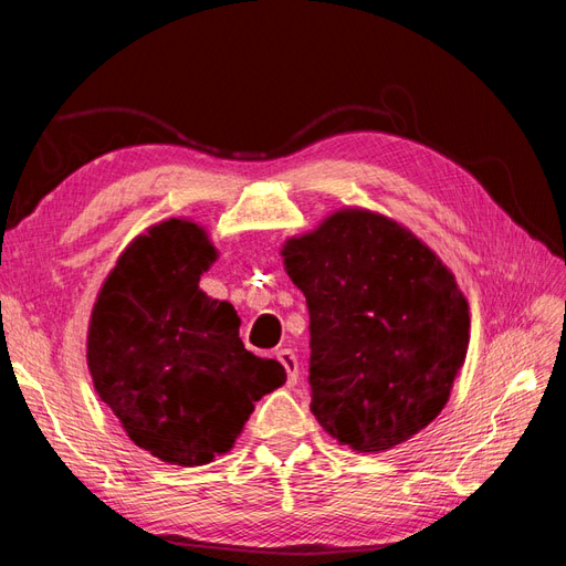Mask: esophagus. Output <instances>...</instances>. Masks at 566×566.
Masks as SVG:
<instances>
[{"label":"esophagus","mask_w":566,"mask_h":566,"mask_svg":"<svg viewBox=\"0 0 566 566\" xmlns=\"http://www.w3.org/2000/svg\"><path fill=\"white\" fill-rule=\"evenodd\" d=\"M276 358L287 373V385H295L297 382V356L293 354V349H279Z\"/></svg>","instance_id":"obj_1"}]
</instances>
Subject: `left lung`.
Wrapping results in <instances>:
<instances>
[{
    "mask_svg": "<svg viewBox=\"0 0 566 566\" xmlns=\"http://www.w3.org/2000/svg\"><path fill=\"white\" fill-rule=\"evenodd\" d=\"M287 276L310 306L312 413L339 443L380 453L430 424L470 342L468 300L397 221L337 210L287 238Z\"/></svg>",
    "mask_w": 566,
    "mask_h": 566,
    "instance_id": "obj_1",
    "label": "left lung"
}]
</instances>
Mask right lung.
Listing matches in <instances>:
<instances>
[{
  "label": "right lung",
  "instance_id": "add662e5",
  "mask_svg": "<svg viewBox=\"0 0 566 566\" xmlns=\"http://www.w3.org/2000/svg\"><path fill=\"white\" fill-rule=\"evenodd\" d=\"M214 260L202 227L160 221L119 254L92 310L94 389L136 447L169 465L231 451L254 401L285 382L279 361L245 349L233 306L198 287Z\"/></svg>",
  "mask_w": 566,
  "mask_h": 566
}]
</instances>
